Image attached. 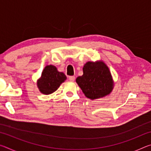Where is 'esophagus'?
Wrapping results in <instances>:
<instances>
[{
  "mask_svg": "<svg viewBox=\"0 0 151 151\" xmlns=\"http://www.w3.org/2000/svg\"><path fill=\"white\" fill-rule=\"evenodd\" d=\"M68 80L71 82H73L75 80V76H70L68 77Z\"/></svg>",
  "mask_w": 151,
  "mask_h": 151,
  "instance_id": "1",
  "label": "esophagus"
}]
</instances>
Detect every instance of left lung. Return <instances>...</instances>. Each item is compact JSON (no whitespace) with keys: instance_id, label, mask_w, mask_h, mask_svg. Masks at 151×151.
Returning <instances> with one entry per match:
<instances>
[{"instance_id":"1","label":"left lung","mask_w":151,"mask_h":151,"mask_svg":"<svg viewBox=\"0 0 151 151\" xmlns=\"http://www.w3.org/2000/svg\"><path fill=\"white\" fill-rule=\"evenodd\" d=\"M83 75L76 79L85 96L91 100L103 98L111 93L114 81L111 71L103 60L88 61L83 66Z\"/></svg>"}]
</instances>
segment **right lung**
<instances>
[{
	"label": "right lung",
	"instance_id": "add662e5",
	"mask_svg": "<svg viewBox=\"0 0 151 151\" xmlns=\"http://www.w3.org/2000/svg\"><path fill=\"white\" fill-rule=\"evenodd\" d=\"M66 79V75L58 71L55 66L47 65L43 69L40 77L37 80V87L42 94L48 95L57 91Z\"/></svg>",
	"mask_w": 151,
	"mask_h": 151
}]
</instances>
